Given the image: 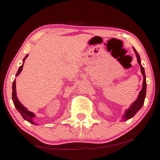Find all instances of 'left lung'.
<instances>
[{
  "label": "left lung",
  "instance_id": "obj_1",
  "mask_svg": "<svg viewBox=\"0 0 160 160\" xmlns=\"http://www.w3.org/2000/svg\"><path fill=\"white\" fill-rule=\"evenodd\" d=\"M133 48V50H134L135 55H136L137 58V61L138 62V64L141 67V71L142 75H143V87H142V89L140 91V92L138 94V96L137 99L135 100V101H134L132 103V105L130 106V108L127 109L124 112L123 117H122V120L124 122L128 121V119L132 118L135 115L138 111L140 109L142 108L143 105L144 103V100H145L146 98V75H145V71H144L143 67L142 66L141 62V58H140L139 54H138V52L134 47Z\"/></svg>",
  "mask_w": 160,
  "mask_h": 160
}]
</instances>
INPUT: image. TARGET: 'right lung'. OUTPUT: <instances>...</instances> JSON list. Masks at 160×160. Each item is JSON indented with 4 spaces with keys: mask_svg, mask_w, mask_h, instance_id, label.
<instances>
[{
    "mask_svg": "<svg viewBox=\"0 0 160 160\" xmlns=\"http://www.w3.org/2000/svg\"><path fill=\"white\" fill-rule=\"evenodd\" d=\"M28 57V54H27V55L25 57V58L23 59L22 65L21 66L19 67V68L18 69V71H17V73L16 74V76H19V73H21L22 70V68H23L24 62H25V59L27 58ZM12 100H13V102H14V106L16 107L17 110L19 111V113L22 115V117H23V119L26 120V121H28V122H30V123L35 124V125H37V124L33 122V120H32L33 119V117H36V115H35L32 112H31V111H28V109L21 103L20 101H19L18 99V98H17V91H16V80L15 79L12 84Z\"/></svg>",
    "mask_w": 160,
    "mask_h": 160,
    "instance_id": "obj_1",
    "label": "right lung"
}]
</instances>
